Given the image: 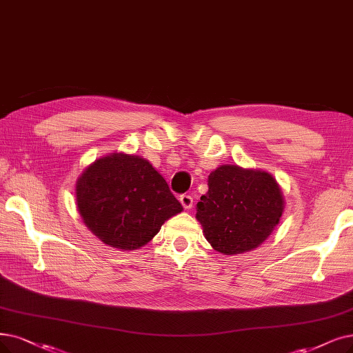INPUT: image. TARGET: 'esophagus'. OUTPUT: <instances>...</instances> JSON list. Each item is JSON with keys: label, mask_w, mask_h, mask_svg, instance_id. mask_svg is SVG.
Returning a JSON list of instances; mask_svg holds the SVG:
<instances>
[{"label": "esophagus", "mask_w": 353, "mask_h": 353, "mask_svg": "<svg viewBox=\"0 0 353 353\" xmlns=\"http://www.w3.org/2000/svg\"><path fill=\"white\" fill-rule=\"evenodd\" d=\"M179 201H181L182 207H184L185 210H190V208H192V204H194V199H192V195H188V194L181 195Z\"/></svg>", "instance_id": "obj_1"}]
</instances>
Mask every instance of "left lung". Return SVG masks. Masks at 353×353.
Wrapping results in <instances>:
<instances>
[{
  "label": "left lung",
  "mask_w": 353,
  "mask_h": 353,
  "mask_svg": "<svg viewBox=\"0 0 353 353\" xmlns=\"http://www.w3.org/2000/svg\"><path fill=\"white\" fill-rule=\"evenodd\" d=\"M283 211V191L271 174L221 165L208 175V191L196 204L195 217L217 252L239 255L265 242Z\"/></svg>",
  "instance_id": "1"
}]
</instances>
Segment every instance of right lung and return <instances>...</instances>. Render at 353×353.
I'll use <instances>...</instances> for the list:
<instances>
[{
	"label": "right lung",
	"mask_w": 353,
	"mask_h": 353,
	"mask_svg": "<svg viewBox=\"0 0 353 353\" xmlns=\"http://www.w3.org/2000/svg\"><path fill=\"white\" fill-rule=\"evenodd\" d=\"M75 191L87 228L103 243L124 252L145 246L182 211L163 176L136 154L97 159L81 174Z\"/></svg>",
	"instance_id": "right-lung-1"
}]
</instances>
